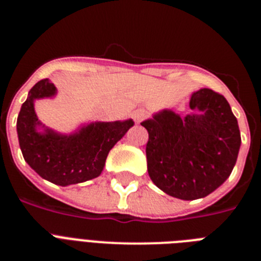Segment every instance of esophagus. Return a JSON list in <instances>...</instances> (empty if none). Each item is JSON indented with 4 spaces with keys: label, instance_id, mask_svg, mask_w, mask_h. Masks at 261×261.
<instances>
[{
    "label": "esophagus",
    "instance_id": "esophagus-1",
    "mask_svg": "<svg viewBox=\"0 0 261 261\" xmlns=\"http://www.w3.org/2000/svg\"><path fill=\"white\" fill-rule=\"evenodd\" d=\"M145 116H146V111L142 110V108H138V110H136L132 114V117L136 123H141L142 120L145 119Z\"/></svg>",
    "mask_w": 261,
    "mask_h": 261
}]
</instances>
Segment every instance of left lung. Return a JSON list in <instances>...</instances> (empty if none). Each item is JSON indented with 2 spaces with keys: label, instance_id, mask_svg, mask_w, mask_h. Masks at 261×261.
Returning a JSON list of instances; mask_svg holds the SVG:
<instances>
[{
  "label": "left lung",
  "instance_id": "obj_1",
  "mask_svg": "<svg viewBox=\"0 0 261 261\" xmlns=\"http://www.w3.org/2000/svg\"><path fill=\"white\" fill-rule=\"evenodd\" d=\"M190 108L195 112L183 119L163 110L141 123L149 133V176L180 200L201 199L225 183L241 147L238 121L225 96L200 89L191 95Z\"/></svg>",
  "mask_w": 261,
  "mask_h": 261
}]
</instances>
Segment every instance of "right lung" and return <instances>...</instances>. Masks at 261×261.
I'll use <instances>...</instances> for the list:
<instances>
[{"mask_svg":"<svg viewBox=\"0 0 261 261\" xmlns=\"http://www.w3.org/2000/svg\"><path fill=\"white\" fill-rule=\"evenodd\" d=\"M57 89L52 81H39L30 90L17 120V132L23 158L43 179L57 186L84 183L102 174L108 153L128 129L133 120L95 121L81 126L71 135H61L49 128L39 133L41 125L35 114V100L52 98Z\"/></svg>","mask_w":261,"mask_h":261,"instance_id":"right-lung-1","label":"right lung"}]
</instances>
